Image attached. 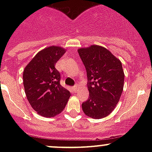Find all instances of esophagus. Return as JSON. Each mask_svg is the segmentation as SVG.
I'll list each match as a JSON object with an SVG mask.
<instances>
[{
	"label": "esophagus",
	"instance_id": "1",
	"mask_svg": "<svg viewBox=\"0 0 152 152\" xmlns=\"http://www.w3.org/2000/svg\"><path fill=\"white\" fill-rule=\"evenodd\" d=\"M73 90H74L75 92H77L78 90H79V85H77V84H76V85L73 86Z\"/></svg>",
	"mask_w": 152,
	"mask_h": 152
}]
</instances>
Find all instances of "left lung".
Masks as SVG:
<instances>
[{
    "label": "left lung",
    "mask_w": 152,
    "mask_h": 152,
    "mask_svg": "<svg viewBox=\"0 0 152 152\" xmlns=\"http://www.w3.org/2000/svg\"><path fill=\"white\" fill-rule=\"evenodd\" d=\"M88 79L89 98L82 103L85 114L94 119L107 117L120 100L124 73L120 59L97 45L78 49Z\"/></svg>",
    "instance_id": "left-lung-1"
}]
</instances>
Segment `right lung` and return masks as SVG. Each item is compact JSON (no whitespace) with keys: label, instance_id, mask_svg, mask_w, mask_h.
Instances as JSON below:
<instances>
[{"label":"right lung","instance_id":"obj_1","mask_svg":"<svg viewBox=\"0 0 152 152\" xmlns=\"http://www.w3.org/2000/svg\"><path fill=\"white\" fill-rule=\"evenodd\" d=\"M66 49L51 45L38 52L23 70V79L29 104L38 115L51 118L62 113L70 96L60 85V74L55 64Z\"/></svg>","mask_w":152,"mask_h":152}]
</instances>
